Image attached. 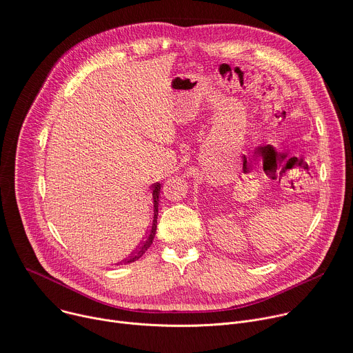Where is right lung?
<instances>
[{
	"instance_id": "1",
	"label": "right lung",
	"mask_w": 353,
	"mask_h": 353,
	"mask_svg": "<svg viewBox=\"0 0 353 353\" xmlns=\"http://www.w3.org/2000/svg\"><path fill=\"white\" fill-rule=\"evenodd\" d=\"M160 189H161V183H153L152 185V192H153V221H152V225H150V230L148 232V236L143 242H140V245L136 248L134 252L130 253L129 257H126L125 260H122L121 263L123 264H128V263H133L136 261L137 259H140L143 256V253L152 246L153 243V239L156 236V231H157V217H159V197H160Z\"/></svg>"
}]
</instances>
